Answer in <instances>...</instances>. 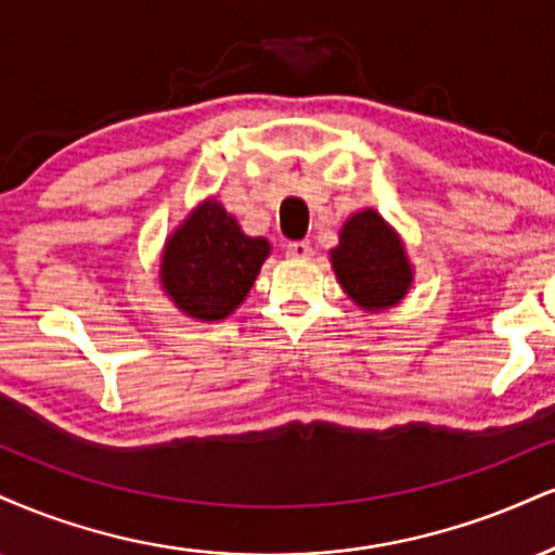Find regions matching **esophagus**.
I'll list each match as a JSON object with an SVG mask.
<instances>
[{
	"label": "esophagus",
	"instance_id": "1",
	"mask_svg": "<svg viewBox=\"0 0 555 555\" xmlns=\"http://www.w3.org/2000/svg\"><path fill=\"white\" fill-rule=\"evenodd\" d=\"M286 256L289 258H310L312 256V245L310 243H289L286 245Z\"/></svg>",
	"mask_w": 555,
	"mask_h": 555
}]
</instances>
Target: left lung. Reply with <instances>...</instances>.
<instances>
[{
    "label": "left lung",
    "mask_w": 555,
    "mask_h": 555,
    "mask_svg": "<svg viewBox=\"0 0 555 555\" xmlns=\"http://www.w3.org/2000/svg\"><path fill=\"white\" fill-rule=\"evenodd\" d=\"M331 263L346 295L370 312L398 305L413 284L403 240L375 209L346 219L338 245L331 250Z\"/></svg>",
    "instance_id": "8db88e82"
}]
</instances>
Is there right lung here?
Listing matches in <instances>:
<instances>
[{"mask_svg":"<svg viewBox=\"0 0 555 555\" xmlns=\"http://www.w3.org/2000/svg\"><path fill=\"white\" fill-rule=\"evenodd\" d=\"M269 253V240L248 237L222 204L206 198L165 240L159 282L185 315L224 320L248 297Z\"/></svg>","mask_w":555,"mask_h":555,"instance_id":"obj_1","label":"right lung"}]
</instances>
